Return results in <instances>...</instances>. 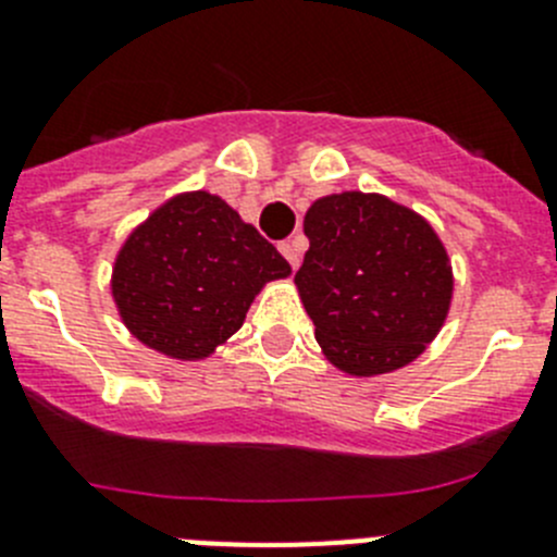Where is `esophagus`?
<instances>
[{
    "label": "esophagus",
    "mask_w": 557,
    "mask_h": 557,
    "mask_svg": "<svg viewBox=\"0 0 557 557\" xmlns=\"http://www.w3.org/2000/svg\"><path fill=\"white\" fill-rule=\"evenodd\" d=\"M277 249H280V252H283V258L288 260L290 269L299 267V249H297V244H294V242H280Z\"/></svg>",
    "instance_id": "obj_1"
}]
</instances>
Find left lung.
Returning <instances> with one entry per match:
<instances>
[{"instance_id": "8db88e82", "label": "left lung", "mask_w": 557, "mask_h": 557, "mask_svg": "<svg viewBox=\"0 0 557 557\" xmlns=\"http://www.w3.org/2000/svg\"><path fill=\"white\" fill-rule=\"evenodd\" d=\"M305 235L310 249L294 283L330 363L372 377L419 358L453 299L435 230L380 194L344 191L310 205Z\"/></svg>"}]
</instances>
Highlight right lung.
Returning <instances> with one entry per match:
<instances>
[{
    "instance_id": "1",
    "label": "right lung",
    "mask_w": 557,
    "mask_h": 557,
    "mask_svg": "<svg viewBox=\"0 0 557 557\" xmlns=\"http://www.w3.org/2000/svg\"><path fill=\"white\" fill-rule=\"evenodd\" d=\"M288 260L224 199L180 194L135 227L113 267V299L135 338L177 360L208 358Z\"/></svg>"
}]
</instances>
